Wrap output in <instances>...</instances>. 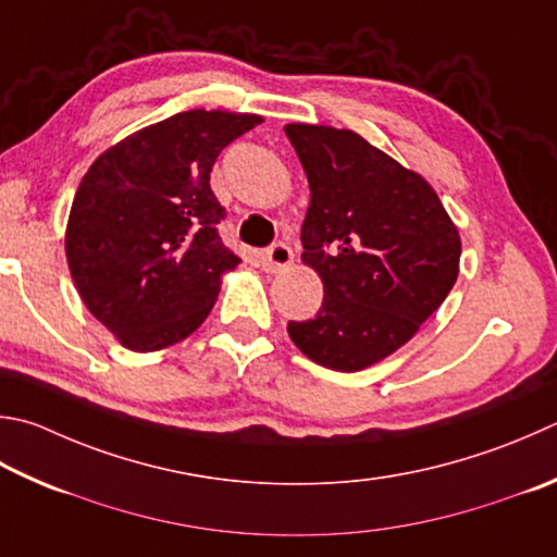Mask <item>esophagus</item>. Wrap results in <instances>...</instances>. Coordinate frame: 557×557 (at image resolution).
I'll return each instance as SVG.
<instances>
[{
    "mask_svg": "<svg viewBox=\"0 0 557 557\" xmlns=\"http://www.w3.org/2000/svg\"><path fill=\"white\" fill-rule=\"evenodd\" d=\"M292 262H295V252H292V248L285 244H275L262 252V268L268 272H282L285 268H289Z\"/></svg>",
    "mask_w": 557,
    "mask_h": 557,
    "instance_id": "obj_1",
    "label": "esophagus"
}]
</instances>
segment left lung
<instances>
[{"mask_svg":"<svg viewBox=\"0 0 557 557\" xmlns=\"http://www.w3.org/2000/svg\"><path fill=\"white\" fill-rule=\"evenodd\" d=\"M311 201L301 262L323 282L287 333L309 360L358 372L409 343L460 272V234L426 180L356 131L287 124Z\"/></svg>","mask_w":557,"mask_h":557,"instance_id":"obj_1","label":"left lung"}]
</instances>
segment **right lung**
I'll return each instance as SVG.
<instances>
[{
    "label": "right lung",
    "instance_id": "right-lung-1",
    "mask_svg": "<svg viewBox=\"0 0 557 557\" xmlns=\"http://www.w3.org/2000/svg\"><path fill=\"white\" fill-rule=\"evenodd\" d=\"M258 114L189 109L107 148L79 182L65 228L67 268L89 313L134 352L185 341L238 265L209 173Z\"/></svg>",
    "mask_w": 557,
    "mask_h": 557
}]
</instances>
